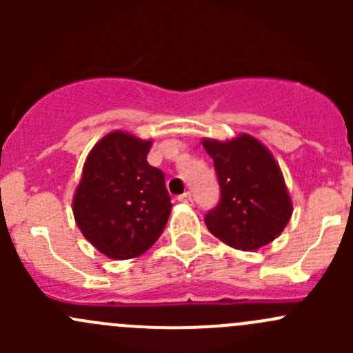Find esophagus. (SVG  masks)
Masks as SVG:
<instances>
[{"mask_svg": "<svg viewBox=\"0 0 353 353\" xmlns=\"http://www.w3.org/2000/svg\"><path fill=\"white\" fill-rule=\"evenodd\" d=\"M177 199H179L181 203H191V201H193V199H191V193H190V191H186V193H183Z\"/></svg>", "mask_w": 353, "mask_h": 353, "instance_id": "34e87169", "label": "esophagus"}]
</instances>
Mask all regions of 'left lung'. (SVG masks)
Returning <instances> with one entry per match:
<instances>
[{
    "instance_id": "obj_1",
    "label": "left lung",
    "mask_w": 353,
    "mask_h": 353,
    "mask_svg": "<svg viewBox=\"0 0 353 353\" xmlns=\"http://www.w3.org/2000/svg\"><path fill=\"white\" fill-rule=\"evenodd\" d=\"M220 184V203L206 213L205 223L222 243L254 251L275 241L290 220L292 199L279 162L251 134L227 141L203 138Z\"/></svg>"
}]
</instances>
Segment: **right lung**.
<instances>
[{"instance_id":"1","label":"right lung","mask_w":353,"mask_h":353,"mask_svg":"<svg viewBox=\"0 0 353 353\" xmlns=\"http://www.w3.org/2000/svg\"><path fill=\"white\" fill-rule=\"evenodd\" d=\"M152 140L112 131L95 143L73 196L78 229L110 259H131L155 244L172 203L163 172L147 162Z\"/></svg>"}]
</instances>
